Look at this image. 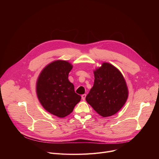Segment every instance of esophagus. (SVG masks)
Here are the masks:
<instances>
[{
    "instance_id": "esophagus-1",
    "label": "esophagus",
    "mask_w": 159,
    "mask_h": 159,
    "mask_svg": "<svg viewBox=\"0 0 159 159\" xmlns=\"http://www.w3.org/2000/svg\"><path fill=\"white\" fill-rule=\"evenodd\" d=\"M86 94L82 95V99L83 100V101H84V100L86 99Z\"/></svg>"
}]
</instances>
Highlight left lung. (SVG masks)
<instances>
[{"label": "left lung", "mask_w": 159, "mask_h": 159, "mask_svg": "<svg viewBox=\"0 0 159 159\" xmlns=\"http://www.w3.org/2000/svg\"><path fill=\"white\" fill-rule=\"evenodd\" d=\"M93 88L86 97L87 102L104 117L118 112L126 103L128 90L126 81L118 69L104 62L94 71Z\"/></svg>", "instance_id": "obj_1"}]
</instances>
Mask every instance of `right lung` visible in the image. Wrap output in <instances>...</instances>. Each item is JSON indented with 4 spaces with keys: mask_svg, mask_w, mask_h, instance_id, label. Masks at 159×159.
Masks as SVG:
<instances>
[{
    "mask_svg": "<svg viewBox=\"0 0 159 159\" xmlns=\"http://www.w3.org/2000/svg\"><path fill=\"white\" fill-rule=\"evenodd\" d=\"M72 68L67 61H54L42 71L37 82V97L42 106L61 118L70 114L81 99L68 80Z\"/></svg>",
    "mask_w": 159,
    "mask_h": 159,
    "instance_id": "1",
    "label": "right lung"
}]
</instances>
